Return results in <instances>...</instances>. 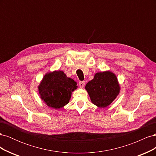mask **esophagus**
<instances>
[{
	"instance_id": "1",
	"label": "esophagus",
	"mask_w": 156,
	"mask_h": 156,
	"mask_svg": "<svg viewBox=\"0 0 156 156\" xmlns=\"http://www.w3.org/2000/svg\"><path fill=\"white\" fill-rule=\"evenodd\" d=\"M79 85L80 88H83L84 87V85H85V82H84V81H79Z\"/></svg>"
}]
</instances>
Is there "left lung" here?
<instances>
[{"label":"left lung","instance_id":"obj_1","mask_svg":"<svg viewBox=\"0 0 156 156\" xmlns=\"http://www.w3.org/2000/svg\"><path fill=\"white\" fill-rule=\"evenodd\" d=\"M93 104L100 108L111 105L120 92V86L116 75L111 71L95 73L94 79L85 86Z\"/></svg>","mask_w":156,"mask_h":156}]
</instances>
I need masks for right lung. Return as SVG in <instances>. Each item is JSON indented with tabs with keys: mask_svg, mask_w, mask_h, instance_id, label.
Listing matches in <instances>:
<instances>
[{
	"mask_svg": "<svg viewBox=\"0 0 156 156\" xmlns=\"http://www.w3.org/2000/svg\"><path fill=\"white\" fill-rule=\"evenodd\" d=\"M77 87V83L62 71L55 70L44 75L37 88L40 98L47 105L59 109L69 102L72 92Z\"/></svg>",
	"mask_w": 156,
	"mask_h": 156,
	"instance_id": "add662e5",
	"label": "right lung"
}]
</instances>
